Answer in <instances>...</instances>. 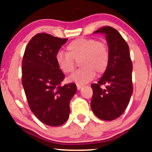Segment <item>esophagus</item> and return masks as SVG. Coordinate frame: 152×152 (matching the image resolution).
I'll return each mask as SVG.
<instances>
[{
	"label": "esophagus",
	"mask_w": 152,
	"mask_h": 152,
	"mask_svg": "<svg viewBox=\"0 0 152 152\" xmlns=\"http://www.w3.org/2000/svg\"><path fill=\"white\" fill-rule=\"evenodd\" d=\"M76 86H77V89L80 90L81 88H83V87L84 86H83V84H79V83H77V84H76Z\"/></svg>",
	"instance_id": "obj_1"
}]
</instances>
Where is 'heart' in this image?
Instances as JSON below:
<instances>
[{"label":"heart","mask_w":152,"mask_h":152,"mask_svg":"<svg viewBox=\"0 0 152 152\" xmlns=\"http://www.w3.org/2000/svg\"><path fill=\"white\" fill-rule=\"evenodd\" d=\"M67 52L58 50L55 59L58 69L65 74L74 71L75 61L80 60L81 69L69 77V81L84 83L95 77L96 72L102 74L107 69L109 61V48L105 43L93 38H78L66 47Z\"/></svg>","instance_id":"1"}]
</instances>
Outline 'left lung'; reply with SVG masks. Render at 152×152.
Returning <instances> with one entry per match:
<instances>
[{
  "mask_svg": "<svg viewBox=\"0 0 152 152\" xmlns=\"http://www.w3.org/2000/svg\"><path fill=\"white\" fill-rule=\"evenodd\" d=\"M94 34H103L109 46L107 69L97 83L91 84L93 96L91 107L94 114L104 121L116 119L123 114L133 92L132 62L129 48L114 28L104 26ZM105 85L106 88L100 87Z\"/></svg>",
  "mask_w": 152,
  "mask_h": 152,
  "instance_id": "8db88e82",
  "label": "left lung"
}]
</instances>
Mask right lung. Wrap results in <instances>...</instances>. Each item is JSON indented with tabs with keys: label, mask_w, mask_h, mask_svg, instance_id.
<instances>
[{
	"label": "right lung",
	"mask_w": 152,
	"mask_h": 152,
	"mask_svg": "<svg viewBox=\"0 0 152 152\" xmlns=\"http://www.w3.org/2000/svg\"><path fill=\"white\" fill-rule=\"evenodd\" d=\"M67 38L38 34L26 46L22 64V84L29 107L50 126L64 124L70 114L71 99L77 91L74 83L61 86L65 76L56 62V54Z\"/></svg>",
	"instance_id": "1"
}]
</instances>
